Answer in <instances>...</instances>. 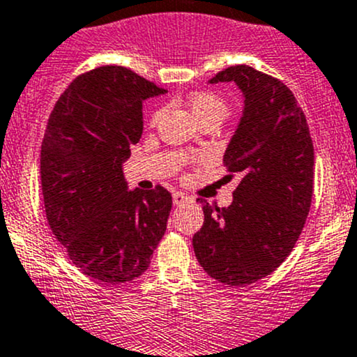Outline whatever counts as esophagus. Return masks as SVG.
Masks as SVG:
<instances>
[{
	"label": "esophagus",
	"instance_id": "34e87169",
	"mask_svg": "<svg viewBox=\"0 0 357 357\" xmlns=\"http://www.w3.org/2000/svg\"><path fill=\"white\" fill-rule=\"evenodd\" d=\"M174 204L175 206H180V204H183V202H187L189 201V195H185L183 192H175L174 194Z\"/></svg>",
	"mask_w": 357,
	"mask_h": 357
}]
</instances>
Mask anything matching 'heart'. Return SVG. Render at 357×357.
I'll return each instance as SVG.
<instances>
[{
	"mask_svg": "<svg viewBox=\"0 0 357 357\" xmlns=\"http://www.w3.org/2000/svg\"><path fill=\"white\" fill-rule=\"evenodd\" d=\"M189 107L201 124L208 121L221 122L228 116V105L220 95L213 91H195L189 97ZM162 116V110H155L151 116V124H155Z\"/></svg>",
	"mask_w": 357,
	"mask_h": 357,
	"instance_id": "heart-1",
	"label": "heart"
}]
</instances>
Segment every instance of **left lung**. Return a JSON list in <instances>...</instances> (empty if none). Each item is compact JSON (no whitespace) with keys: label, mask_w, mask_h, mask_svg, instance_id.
<instances>
[{"label":"left lung","mask_w":357,"mask_h":357,"mask_svg":"<svg viewBox=\"0 0 357 357\" xmlns=\"http://www.w3.org/2000/svg\"><path fill=\"white\" fill-rule=\"evenodd\" d=\"M228 82L240 88L245 105L223 162L241 180L228 208L202 206L204 225L192 245L211 278L245 286L278 269L300 238L315 158L305 114L284 83L247 64L209 79Z\"/></svg>","instance_id":"1"}]
</instances>
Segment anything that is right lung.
Segmentation results:
<instances>
[{"instance_id": "add662e5", "label": "right lung", "mask_w": 357, "mask_h": 357, "mask_svg": "<svg viewBox=\"0 0 357 357\" xmlns=\"http://www.w3.org/2000/svg\"><path fill=\"white\" fill-rule=\"evenodd\" d=\"M167 90L124 66L79 75L54 105L40 149L45 216L71 262L105 284L139 278L167 229L172 194L128 190L122 163L143 102Z\"/></svg>"}]
</instances>
